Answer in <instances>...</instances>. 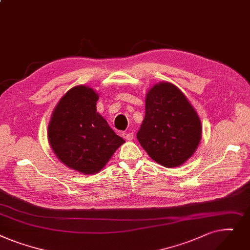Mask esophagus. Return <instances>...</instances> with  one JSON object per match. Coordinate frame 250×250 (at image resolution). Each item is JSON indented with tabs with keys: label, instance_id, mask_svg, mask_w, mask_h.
<instances>
[{
	"label": "esophagus",
	"instance_id": "esophagus-1",
	"mask_svg": "<svg viewBox=\"0 0 250 250\" xmlns=\"http://www.w3.org/2000/svg\"><path fill=\"white\" fill-rule=\"evenodd\" d=\"M122 136L126 140H132V139H133V133H130V132H123Z\"/></svg>",
	"mask_w": 250,
	"mask_h": 250
}]
</instances>
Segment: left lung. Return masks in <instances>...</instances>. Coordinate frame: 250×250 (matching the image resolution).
<instances>
[{
  "instance_id": "left-lung-1",
  "label": "left lung",
  "mask_w": 250,
  "mask_h": 250,
  "mask_svg": "<svg viewBox=\"0 0 250 250\" xmlns=\"http://www.w3.org/2000/svg\"><path fill=\"white\" fill-rule=\"evenodd\" d=\"M136 136L155 163L177 167L197 150L202 124L197 111L179 87L160 82L146 93L145 117Z\"/></svg>"
}]
</instances>
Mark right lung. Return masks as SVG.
I'll list each match as a JSON object with an SVG mask.
<instances>
[{
	"mask_svg": "<svg viewBox=\"0 0 250 250\" xmlns=\"http://www.w3.org/2000/svg\"><path fill=\"white\" fill-rule=\"evenodd\" d=\"M99 95L91 86L71 87L55 106L47 137L56 157L67 167L94 174L125 142L97 112Z\"/></svg>",
	"mask_w": 250,
	"mask_h": 250,
	"instance_id": "add662e5",
	"label": "right lung"
}]
</instances>
